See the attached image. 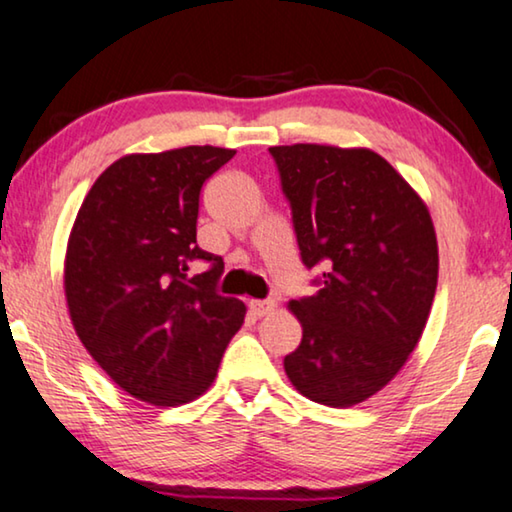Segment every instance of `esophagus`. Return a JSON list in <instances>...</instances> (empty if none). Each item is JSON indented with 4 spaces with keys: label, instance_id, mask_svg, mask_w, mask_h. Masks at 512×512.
Returning <instances> with one entry per match:
<instances>
[{
    "label": "esophagus",
    "instance_id": "esophagus-1",
    "mask_svg": "<svg viewBox=\"0 0 512 512\" xmlns=\"http://www.w3.org/2000/svg\"><path fill=\"white\" fill-rule=\"evenodd\" d=\"M273 308H276V303H273V301H250V312H253L255 317L269 315Z\"/></svg>",
    "mask_w": 512,
    "mask_h": 512
}]
</instances>
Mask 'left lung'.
Returning <instances> with one entry per match:
<instances>
[{
	"instance_id": "left-lung-1",
	"label": "left lung",
	"mask_w": 512,
	"mask_h": 512,
	"mask_svg": "<svg viewBox=\"0 0 512 512\" xmlns=\"http://www.w3.org/2000/svg\"><path fill=\"white\" fill-rule=\"evenodd\" d=\"M305 269L319 292L289 303L303 326L285 356L296 391L352 407L398 375L421 340L439 253L425 202L370 149L271 147Z\"/></svg>"
}]
</instances>
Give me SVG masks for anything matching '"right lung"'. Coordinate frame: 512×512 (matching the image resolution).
<instances>
[{
    "mask_svg": "<svg viewBox=\"0 0 512 512\" xmlns=\"http://www.w3.org/2000/svg\"><path fill=\"white\" fill-rule=\"evenodd\" d=\"M234 154L207 144L114 160L68 239L75 333L114 384L156 407L200 398L246 317V305L216 292L223 259L197 246L204 181ZM195 261L210 269L190 277Z\"/></svg>",
    "mask_w": 512,
    "mask_h": 512,
    "instance_id": "1",
    "label": "right lung"
}]
</instances>
